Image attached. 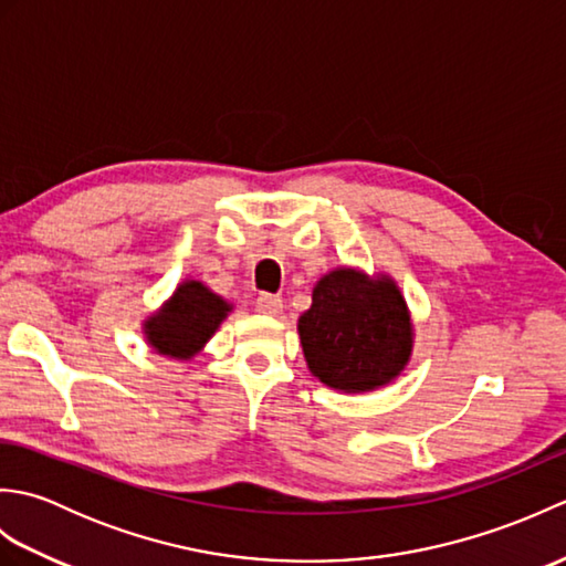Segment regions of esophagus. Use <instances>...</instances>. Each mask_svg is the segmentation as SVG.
Masks as SVG:
<instances>
[{"mask_svg":"<svg viewBox=\"0 0 566 566\" xmlns=\"http://www.w3.org/2000/svg\"><path fill=\"white\" fill-rule=\"evenodd\" d=\"M255 308L260 311V314L276 316L282 311V298L274 296V294H260L258 302H255Z\"/></svg>","mask_w":566,"mask_h":566,"instance_id":"obj_1","label":"esophagus"}]
</instances>
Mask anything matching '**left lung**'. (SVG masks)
I'll return each instance as SVG.
<instances>
[{
    "mask_svg": "<svg viewBox=\"0 0 566 566\" xmlns=\"http://www.w3.org/2000/svg\"><path fill=\"white\" fill-rule=\"evenodd\" d=\"M298 335L314 377L347 394L399 377L413 347L399 286L345 268L321 276L314 304L298 318Z\"/></svg>",
    "mask_w": 566,
    "mask_h": 566,
    "instance_id": "1",
    "label": "left lung"
}]
</instances>
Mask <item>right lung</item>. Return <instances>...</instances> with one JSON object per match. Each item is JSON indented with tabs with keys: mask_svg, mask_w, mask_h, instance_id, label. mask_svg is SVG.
<instances>
[{
	"mask_svg": "<svg viewBox=\"0 0 566 566\" xmlns=\"http://www.w3.org/2000/svg\"><path fill=\"white\" fill-rule=\"evenodd\" d=\"M228 306L201 282H185L160 314L146 321V338L155 353L187 359L195 357L226 318Z\"/></svg>",
	"mask_w": 566,
	"mask_h": 566,
	"instance_id": "right-lung-1",
	"label": "right lung"
}]
</instances>
